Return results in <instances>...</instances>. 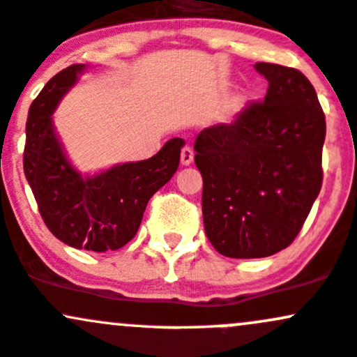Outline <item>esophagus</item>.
<instances>
[{"label": "esophagus", "mask_w": 357, "mask_h": 357, "mask_svg": "<svg viewBox=\"0 0 357 357\" xmlns=\"http://www.w3.org/2000/svg\"><path fill=\"white\" fill-rule=\"evenodd\" d=\"M193 150H191V147H188V145H186V147H183V150H181V164L183 166H190L191 162H193Z\"/></svg>", "instance_id": "1"}]
</instances>
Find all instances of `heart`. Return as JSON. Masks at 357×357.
Here are the masks:
<instances>
[{"instance_id":"b5f03b06","label":"heart","mask_w":357,"mask_h":357,"mask_svg":"<svg viewBox=\"0 0 357 357\" xmlns=\"http://www.w3.org/2000/svg\"><path fill=\"white\" fill-rule=\"evenodd\" d=\"M243 106H245V97H238V99L232 102V107H234V111H239Z\"/></svg>"}]
</instances>
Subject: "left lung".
<instances>
[{
	"label": "left lung",
	"instance_id": "8db88e82",
	"mask_svg": "<svg viewBox=\"0 0 357 357\" xmlns=\"http://www.w3.org/2000/svg\"><path fill=\"white\" fill-rule=\"evenodd\" d=\"M255 70L268 82L264 102L195 140L205 232L229 258H264L291 245L324 179L327 125L313 85L282 65L257 63Z\"/></svg>",
	"mask_w": 357,
	"mask_h": 357
}]
</instances>
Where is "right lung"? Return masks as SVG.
I'll list each match as a JSON object with an SVG mask.
<instances>
[{"label":"right lung","mask_w":357,"mask_h":357,"mask_svg":"<svg viewBox=\"0 0 357 357\" xmlns=\"http://www.w3.org/2000/svg\"><path fill=\"white\" fill-rule=\"evenodd\" d=\"M85 68L71 65L59 71L30 106L24 171L52 234L77 250L102 253L135 238L152 195L178 171L185 140L171 138L147 160L82 176L70 164L51 116Z\"/></svg>","instance_id":"right-lung-1"}]
</instances>
